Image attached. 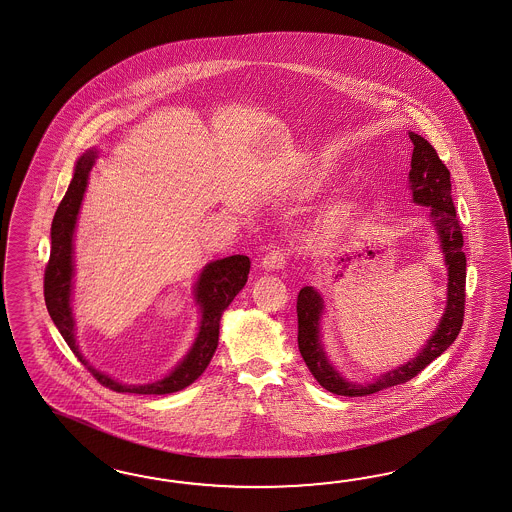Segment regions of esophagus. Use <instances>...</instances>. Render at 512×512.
<instances>
[{
	"label": "esophagus",
	"mask_w": 512,
	"mask_h": 512,
	"mask_svg": "<svg viewBox=\"0 0 512 512\" xmlns=\"http://www.w3.org/2000/svg\"><path fill=\"white\" fill-rule=\"evenodd\" d=\"M286 265V256L282 250H271L262 258V267L265 271H278L284 269Z\"/></svg>",
	"instance_id": "esophagus-1"
}]
</instances>
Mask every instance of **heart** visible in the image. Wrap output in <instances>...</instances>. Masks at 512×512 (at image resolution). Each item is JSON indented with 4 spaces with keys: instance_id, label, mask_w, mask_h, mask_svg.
Masks as SVG:
<instances>
[{
    "instance_id": "heart-1",
    "label": "heart",
    "mask_w": 512,
    "mask_h": 512,
    "mask_svg": "<svg viewBox=\"0 0 512 512\" xmlns=\"http://www.w3.org/2000/svg\"><path fill=\"white\" fill-rule=\"evenodd\" d=\"M347 206L345 204H338V206H334V208H330L327 211V215L323 217V221L319 224V228H317V234L319 236H325V234H330L338 224L347 217Z\"/></svg>"
}]
</instances>
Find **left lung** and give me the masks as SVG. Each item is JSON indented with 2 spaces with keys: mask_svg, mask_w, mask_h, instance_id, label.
<instances>
[{
  "mask_svg": "<svg viewBox=\"0 0 512 512\" xmlns=\"http://www.w3.org/2000/svg\"><path fill=\"white\" fill-rule=\"evenodd\" d=\"M408 137L414 145L408 187L412 191V202L429 208V223L438 236V243L444 254L447 267L446 308L433 336L421 347L420 353H416L405 364L377 373L373 379L360 384L341 377L340 371L328 360L325 345L321 341V319L325 314V301L317 289L304 286L297 297L299 351L315 380L332 394L364 397L407 382L429 366L434 358L447 351V347L457 340L462 327L466 297V254L462 250L464 239L451 198L449 171L427 139L414 132H408Z\"/></svg>",
  "mask_w": 512,
  "mask_h": 512,
  "instance_id": "left-lung-1",
  "label": "left lung"
}]
</instances>
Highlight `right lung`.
<instances>
[{
    "instance_id": "1",
    "label": "right lung",
    "mask_w": 512,
    "mask_h": 512,
    "mask_svg": "<svg viewBox=\"0 0 512 512\" xmlns=\"http://www.w3.org/2000/svg\"><path fill=\"white\" fill-rule=\"evenodd\" d=\"M96 148L87 150L76 161L74 176L66 189L65 197L53 215L52 252L44 273V301L55 327L59 328L72 353L79 362L94 375V379L120 394L165 395L180 392L193 384L206 371L211 356L219 345V327L224 310L234 301L237 293L247 284L250 260L243 254H234L223 260L206 263L198 275L193 295L200 312L197 338L184 358L172 367L163 379L146 384H124L109 377L104 371L89 364L79 351L76 341V319L72 312V289H74V237L78 226L81 202L89 184V174L96 163Z\"/></svg>"
}]
</instances>
